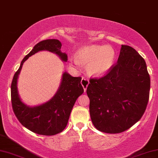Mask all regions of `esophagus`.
Segmentation results:
<instances>
[{
	"label": "esophagus",
	"instance_id": "obj_1",
	"mask_svg": "<svg viewBox=\"0 0 158 158\" xmlns=\"http://www.w3.org/2000/svg\"><path fill=\"white\" fill-rule=\"evenodd\" d=\"M81 83L82 85V87H83V88H84V91L85 92L86 89H87V86H88V85H89V81L87 79L85 78V77H82V80H81Z\"/></svg>",
	"mask_w": 158,
	"mask_h": 158
}]
</instances>
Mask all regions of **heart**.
<instances>
[{"mask_svg": "<svg viewBox=\"0 0 158 158\" xmlns=\"http://www.w3.org/2000/svg\"><path fill=\"white\" fill-rule=\"evenodd\" d=\"M114 49L110 45H89L77 51L74 64H87V71L94 76H104L110 71L115 60Z\"/></svg>", "mask_w": 158, "mask_h": 158, "instance_id": "b5f03b06", "label": "heart"}]
</instances>
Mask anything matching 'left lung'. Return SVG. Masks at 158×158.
<instances>
[{"mask_svg": "<svg viewBox=\"0 0 158 158\" xmlns=\"http://www.w3.org/2000/svg\"><path fill=\"white\" fill-rule=\"evenodd\" d=\"M150 78L145 60L134 48L121 45L116 64L87 88L89 114L97 129L107 133L127 131L140 119L149 99Z\"/></svg>", "mask_w": 158, "mask_h": 158, "instance_id": "left-lung-1", "label": "left lung"}]
</instances>
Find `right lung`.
<instances>
[{
  "mask_svg": "<svg viewBox=\"0 0 158 158\" xmlns=\"http://www.w3.org/2000/svg\"><path fill=\"white\" fill-rule=\"evenodd\" d=\"M61 43L58 40H47L37 44L22 60L20 66L14 75L11 84V102L13 110L21 124L31 131L40 135H54L62 132L66 127L76 99L83 93L81 77H73L67 72L63 73L59 88L47 102L29 106L21 101L18 94V76L24 62L40 51H48L59 56L66 62L67 54L60 52Z\"/></svg>",
  "mask_w": 158,
  "mask_h": 158,
  "instance_id": "1",
  "label": "right lung"
}]
</instances>
